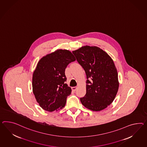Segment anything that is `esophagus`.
<instances>
[{"mask_svg":"<svg viewBox=\"0 0 147 147\" xmlns=\"http://www.w3.org/2000/svg\"><path fill=\"white\" fill-rule=\"evenodd\" d=\"M77 87H72L71 88L72 90H73L74 92H75L76 90H77Z\"/></svg>","mask_w":147,"mask_h":147,"instance_id":"34e87169","label":"esophagus"}]
</instances>
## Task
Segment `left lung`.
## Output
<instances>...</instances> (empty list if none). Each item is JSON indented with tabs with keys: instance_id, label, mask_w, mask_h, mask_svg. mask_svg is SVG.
I'll return each instance as SVG.
<instances>
[{
	"instance_id": "1",
	"label": "left lung",
	"mask_w": 147,
	"mask_h": 147,
	"mask_svg": "<svg viewBox=\"0 0 147 147\" xmlns=\"http://www.w3.org/2000/svg\"><path fill=\"white\" fill-rule=\"evenodd\" d=\"M72 53L86 75V93L80 98L81 103L92 111L105 109L113 102L119 87L113 60L96 46H85Z\"/></svg>"
}]
</instances>
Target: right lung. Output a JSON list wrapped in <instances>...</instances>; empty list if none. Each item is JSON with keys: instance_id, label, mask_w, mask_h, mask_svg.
<instances>
[{"instance_id": "add662e5", "label": "right lung", "mask_w": 147, "mask_h": 147, "mask_svg": "<svg viewBox=\"0 0 147 147\" xmlns=\"http://www.w3.org/2000/svg\"><path fill=\"white\" fill-rule=\"evenodd\" d=\"M75 60L70 51L58 49L38 62L32 76V90L36 101L44 110L52 112L65 105L71 89L65 83V70Z\"/></svg>"}]
</instances>
